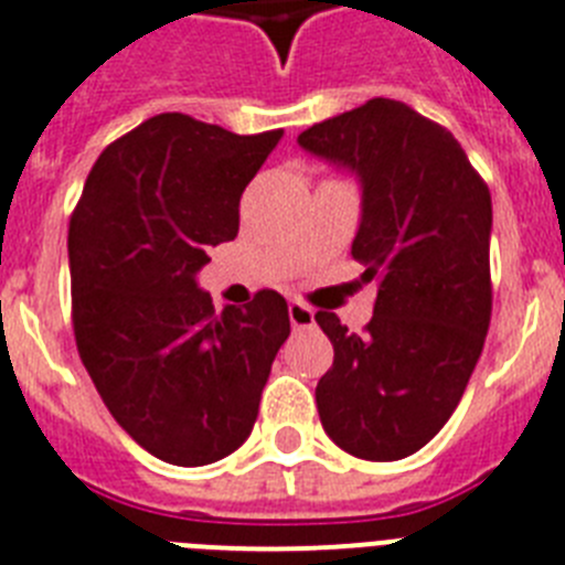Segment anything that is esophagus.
Returning a JSON list of instances; mask_svg holds the SVG:
<instances>
[{
	"label": "esophagus",
	"mask_w": 565,
	"mask_h": 565,
	"mask_svg": "<svg viewBox=\"0 0 565 565\" xmlns=\"http://www.w3.org/2000/svg\"><path fill=\"white\" fill-rule=\"evenodd\" d=\"M287 310H290L292 330H307V327L316 324V312H312L307 305H301V301H290Z\"/></svg>",
	"instance_id": "esophagus-1"
}]
</instances>
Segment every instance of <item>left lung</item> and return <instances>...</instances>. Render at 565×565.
I'll use <instances>...</instances> for the list:
<instances>
[{
    "instance_id": "8db88e82",
    "label": "left lung",
    "mask_w": 565,
    "mask_h": 565,
    "mask_svg": "<svg viewBox=\"0 0 565 565\" xmlns=\"http://www.w3.org/2000/svg\"><path fill=\"white\" fill-rule=\"evenodd\" d=\"M298 146L355 174L362 221L353 258L379 281L364 335L316 312L333 367L316 405L341 451L411 457L457 411L491 321V194L448 129L399 99L316 122Z\"/></svg>"
}]
</instances>
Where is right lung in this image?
Returning a JSON list of instances; mask_svg holds the SVG:
<instances>
[{
	"label": "right lung",
	"instance_id": "1",
	"mask_svg": "<svg viewBox=\"0 0 565 565\" xmlns=\"http://www.w3.org/2000/svg\"><path fill=\"white\" fill-rule=\"evenodd\" d=\"M281 137L158 114L99 154L71 215L79 359L117 425L172 466L238 451L290 335L275 290L215 312L198 287L210 246L238 235L241 194Z\"/></svg>",
	"mask_w": 565,
	"mask_h": 565
}]
</instances>
